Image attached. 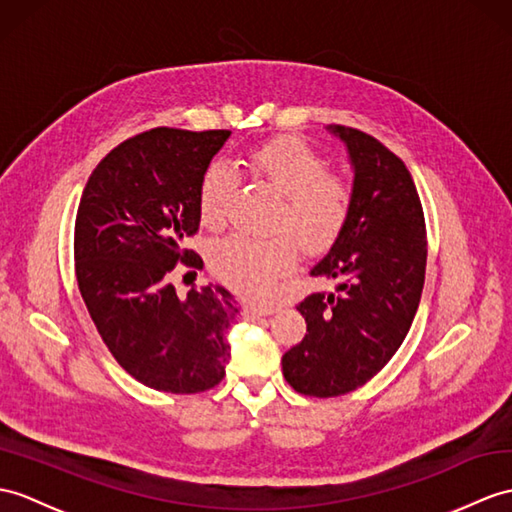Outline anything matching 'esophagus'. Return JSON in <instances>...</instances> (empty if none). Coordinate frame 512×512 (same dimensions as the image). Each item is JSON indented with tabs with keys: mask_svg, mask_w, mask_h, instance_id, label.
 Masks as SVG:
<instances>
[{
	"mask_svg": "<svg viewBox=\"0 0 512 512\" xmlns=\"http://www.w3.org/2000/svg\"><path fill=\"white\" fill-rule=\"evenodd\" d=\"M270 314H275V307L272 305H255V303L244 305L246 318H261V316H270Z\"/></svg>",
	"mask_w": 512,
	"mask_h": 512,
	"instance_id": "obj_1",
	"label": "esophagus"
}]
</instances>
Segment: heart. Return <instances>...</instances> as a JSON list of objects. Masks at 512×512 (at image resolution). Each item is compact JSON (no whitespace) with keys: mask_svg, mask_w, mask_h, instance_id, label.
<instances>
[{"mask_svg":"<svg viewBox=\"0 0 512 512\" xmlns=\"http://www.w3.org/2000/svg\"><path fill=\"white\" fill-rule=\"evenodd\" d=\"M244 165L268 183L281 202L275 209L270 237L233 235L213 251V270L242 294L266 299L279 288L296 264V242L303 251L318 253L334 244L349 222L353 183L299 137H279L246 152ZM235 178L227 165L213 163L198 185V216L202 227L218 231L227 222ZM288 230L293 234H285Z\"/></svg>","mask_w":512,"mask_h":512,"instance_id":"1","label":"heart"}]
</instances>
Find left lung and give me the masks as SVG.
Segmentation results:
<instances>
[{
    "label": "left lung",
    "mask_w": 512,
    "mask_h": 512,
    "mask_svg": "<svg viewBox=\"0 0 512 512\" xmlns=\"http://www.w3.org/2000/svg\"><path fill=\"white\" fill-rule=\"evenodd\" d=\"M329 130L349 150L353 209L310 270L334 288L296 305L307 334L281 360L285 382L320 399L364 386L397 353L417 314L427 261L423 207L406 163L358 128Z\"/></svg>",
    "instance_id": "1"
}]
</instances>
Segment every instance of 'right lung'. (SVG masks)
I'll list each match as a JSON object with an SVG mask.
<instances>
[{"instance_id":"1","label":"right lung","mask_w":512,"mask_h":512,"mask_svg":"<svg viewBox=\"0 0 512 512\" xmlns=\"http://www.w3.org/2000/svg\"><path fill=\"white\" fill-rule=\"evenodd\" d=\"M231 130L152 128L113 148L82 192L74 261L78 288L106 349L137 382L174 395L218 386L240 305L222 285L178 294L176 264L200 227L198 185ZM185 275V277H187Z\"/></svg>"}]
</instances>
